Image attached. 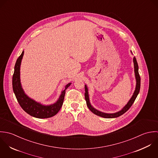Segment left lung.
<instances>
[{"instance_id": "obj_1", "label": "left lung", "mask_w": 158, "mask_h": 158, "mask_svg": "<svg viewBox=\"0 0 158 158\" xmlns=\"http://www.w3.org/2000/svg\"><path fill=\"white\" fill-rule=\"evenodd\" d=\"M131 54H132V51H131ZM133 62H134V73H135V80H136V85H135V89L134 90V92L133 94V95L132 96V97L131 98V99L129 100V101L127 102V103L126 105L122 109V110H120L118 112H117L115 113H112V114H108V113H104L102 112H101L97 109H96L94 108L90 102V98H89V90L88 88L87 87L86 85H85V99L86 101V103L87 105L89 107V109L94 113L95 115H98L99 117H103V118H117L118 117L120 116H121L122 115H123V114H125L126 111L131 107V106L132 105V104L134 103V101L135 100L137 95L139 93L140 91V77L139 74V66L137 62L136 59L135 57H134L133 58Z\"/></svg>"}]
</instances>
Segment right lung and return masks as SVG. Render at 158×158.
<instances>
[{
  "instance_id": "1",
  "label": "right lung",
  "mask_w": 158,
  "mask_h": 158,
  "mask_svg": "<svg viewBox=\"0 0 158 158\" xmlns=\"http://www.w3.org/2000/svg\"><path fill=\"white\" fill-rule=\"evenodd\" d=\"M24 51L22 52L15 63L14 74L13 75L12 85L13 90L16 98L22 109L28 114L38 118H50L56 115L63 105L65 91L71 84L68 83L62 91L58 100L54 104L50 105H43L36 102L26 95L22 87L20 79V67Z\"/></svg>"
}]
</instances>
